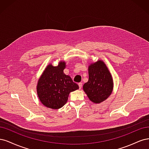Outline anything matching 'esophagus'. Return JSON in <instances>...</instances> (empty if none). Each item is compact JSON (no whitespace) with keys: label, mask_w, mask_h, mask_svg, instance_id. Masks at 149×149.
Masks as SVG:
<instances>
[{"label":"esophagus","mask_w":149,"mask_h":149,"mask_svg":"<svg viewBox=\"0 0 149 149\" xmlns=\"http://www.w3.org/2000/svg\"><path fill=\"white\" fill-rule=\"evenodd\" d=\"M79 88L80 89H81V87H82V84H81V82H80V83H79Z\"/></svg>","instance_id":"obj_1"}]
</instances>
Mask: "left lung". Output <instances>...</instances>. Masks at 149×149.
Instances as JSON below:
<instances>
[{"mask_svg": "<svg viewBox=\"0 0 149 149\" xmlns=\"http://www.w3.org/2000/svg\"><path fill=\"white\" fill-rule=\"evenodd\" d=\"M89 79L83 89L91 102L102 103L111 94L113 89L112 76L104 62L99 60L88 67Z\"/></svg>", "mask_w": 149, "mask_h": 149, "instance_id": "8db88e82", "label": "left lung"}]
</instances>
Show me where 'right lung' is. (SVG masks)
<instances>
[{
    "label": "right lung",
    "instance_id": "add662e5",
    "mask_svg": "<svg viewBox=\"0 0 149 149\" xmlns=\"http://www.w3.org/2000/svg\"><path fill=\"white\" fill-rule=\"evenodd\" d=\"M65 62L57 66L49 64L43 72L37 84V94L41 103L51 109H59L68 102L71 92L79 88L70 77L64 73Z\"/></svg>",
    "mask_w": 149,
    "mask_h": 149
}]
</instances>
